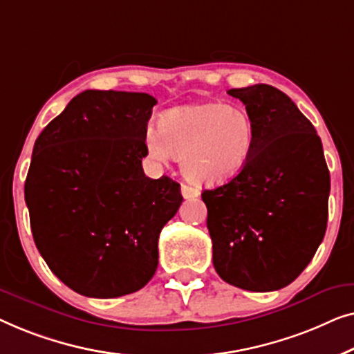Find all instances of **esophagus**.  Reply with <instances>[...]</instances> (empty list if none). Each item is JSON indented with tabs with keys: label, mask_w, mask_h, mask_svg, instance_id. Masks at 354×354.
Listing matches in <instances>:
<instances>
[{
	"label": "esophagus",
	"mask_w": 354,
	"mask_h": 354,
	"mask_svg": "<svg viewBox=\"0 0 354 354\" xmlns=\"http://www.w3.org/2000/svg\"><path fill=\"white\" fill-rule=\"evenodd\" d=\"M181 194L184 198H196L201 196V192H198V189L189 186V184H181Z\"/></svg>",
	"instance_id": "obj_1"
}]
</instances>
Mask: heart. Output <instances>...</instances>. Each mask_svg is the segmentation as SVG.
Returning a JSON list of instances; mask_svg holds the SVG:
<instances>
[{
    "label": "heart",
    "instance_id": "obj_1",
    "mask_svg": "<svg viewBox=\"0 0 354 354\" xmlns=\"http://www.w3.org/2000/svg\"><path fill=\"white\" fill-rule=\"evenodd\" d=\"M160 131L147 129L146 147L157 162L181 158L184 176L218 186L245 168L253 149V123L245 109L221 104L176 107L160 118Z\"/></svg>",
    "mask_w": 354,
    "mask_h": 354
}]
</instances>
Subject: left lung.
Wrapping results in <instances>:
<instances>
[{
    "instance_id": "left-lung-1",
    "label": "left lung",
    "mask_w": 354,
    "mask_h": 354,
    "mask_svg": "<svg viewBox=\"0 0 354 354\" xmlns=\"http://www.w3.org/2000/svg\"><path fill=\"white\" fill-rule=\"evenodd\" d=\"M253 123L247 165L202 192L223 281L250 292L288 286L313 260L327 227L330 175L321 138L286 93L270 84L229 89Z\"/></svg>"
}]
</instances>
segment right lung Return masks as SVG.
<instances>
[{"label": "right lung", "mask_w": 354, "mask_h": 354, "mask_svg": "<svg viewBox=\"0 0 354 354\" xmlns=\"http://www.w3.org/2000/svg\"><path fill=\"white\" fill-rule=\"evenodd\" d=\"M156 104L86 89L35 141L24 187L35 245L80 295H128L156 274L158 236L183 202L176 181L142 170Z\"/></svg>", "instance_id": "obj_1"}]
</instances>
